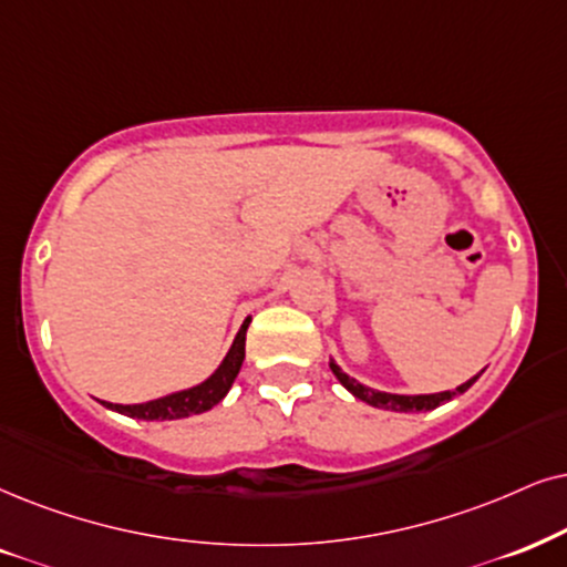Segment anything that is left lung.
I'll use <instances>...</instances> for the list:
<instances>
[{
    "label": "left lung",
    "mask_w": 567,
    "mask_h": 567,
    "mask_svg": "<svg viewBox=\"0 0 567 567\" xmlns=\"http://www.w3.org/2000/svg\"><path fill=\"white\" fill-rule=\"evenodd\" d=\"M329 369H332V374H334L337 379H340V384L346 386L350 395L358 398V400H363V403H367V405L382 408V411H395V413L434 411V408H440L442 403H447V400L463 395V392L468 390V386L474 384L478 377H482V371H478L476 377H471L468 382H463L461 386H455V390L434 392V395H395V392H382V390H374V386L361 384V382H358V379L348 377L346 371L337 367L334 361H329Z\"/></svg>",
    "instance_id": "8db88e82"
}]
</instances>
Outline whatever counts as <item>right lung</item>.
Listing matches in <instances>:
<instances>
[{"label":"right lung","instance_id":"1","mask_svg":"<svg viewBox=\"0 0 567 567\" xmlns=\"http://www.w3.org/2000/svg\"><path fill=\"white\" fill-rule=\"evenodd\" d=\"M248 324H250V317L240 324V332L235 334L233 346L227 350V355L221 358L217 371H214L212 377H206L200 384L188 386V390L169 392V395L148 400V403L120 405V403H106V400H102V405L110 408V411H117L123 415H131V419H143V421H177V419H188V415L212 411V408L221 403V398L230 392L235 377H238V371L243 367V358H246Z\"/></svg>","mask_w":567,"mask_h":567}]
</instances>
